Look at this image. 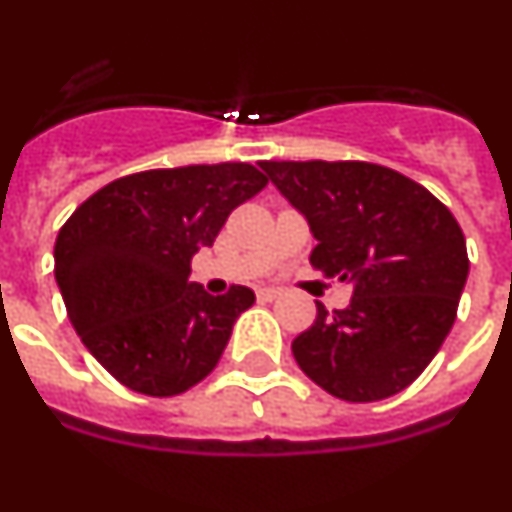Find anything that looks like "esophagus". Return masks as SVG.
I'll return each instance as SVG.
<instances>
[{
  "instance_id": "1",
  "label": "esophagus",
  "mask_w": 512,
  "mask_h": 512,
  "mask_svg": "<svg viewBox=\"0 0 512 512\" xmlns=\"http://www.w3.org/2000/svg\"><path fill=\"white\" fill-rule=\"evenodd\" d=\"M278 296H281V291L270 289V286H265V289H257V299H260V302H273V299H278Z\"/></svg>"
}]
</instances>
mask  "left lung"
Listing matches in <instances>:
<instances>
[{"mask_svg":"<svg viewBox=\"0 0 512 512\" xmlns=\"http://www.w3.org/2000/svg\"><path fill=\"white\" fill-rule=\"evenodd\" d=\"M260 169L304 216L309 263L354 283L346 309L317 304L291 343L296 364L341 401H382L422 375L458 312L466 239L422 184L364 161H263Z\"/></svg>","mask_w":512,"mask_h":512,"instance_id":"obj_1","label":"left lung"}]
</instances>
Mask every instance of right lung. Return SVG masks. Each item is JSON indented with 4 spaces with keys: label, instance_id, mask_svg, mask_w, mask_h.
Listing matches in <instances>:
<instances>
[{
    "label": "right lung",
    "instance_id": "obj_1",
    "mask_svg": "<svg viewBox=\"0 0 512 512\" xmlns=\"http://www.w3.org/2000/svg\"><path fill=\"white\" fill-rule=\"evenodd\" d=\"M265 184L249 163L140 171L106 184L64 223L54 244L64 307L122 385L169 398L216 369L255 291L210 296L190 281L192 257Z\"/></svg>",
    "mask_w": 512,
    "mask_h": 512
}]
</instances>
